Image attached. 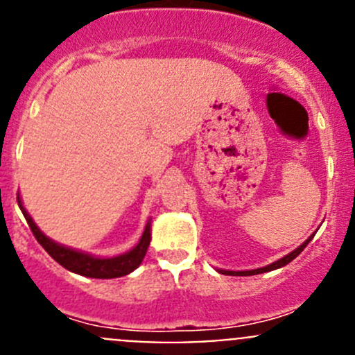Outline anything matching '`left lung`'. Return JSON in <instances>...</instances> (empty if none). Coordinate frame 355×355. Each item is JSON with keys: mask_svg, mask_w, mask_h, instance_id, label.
<instances>
[{"mask_svg": "<svg viewBox=\"0 0 355 355\" xmlns=\"http://www.w3.org/2000/svg\"><path fill=\"white\" fill-rule=\"evenodd\" d=\"M311 239H313V235H311V237L307 239V241L304 242L302 245H300V247H297V249L293 250V252H290L288 256L282 257V259L275 261V263H273V264H270V266L257 268V270H250V271H225V270H221V273H223V275H239V277H250V275H259V273H266V271H273V270H278V268L285 266V264H288L290 261H293V259H295V257L299 256L300 252H302V250H304V247H306L307 244H309V242H311Z\"/></svg>", "mask_w": 355, "mask_h": 355, "instance_id": "obj_1", "label": "left lung"}]
</instances>
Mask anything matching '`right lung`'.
<instances>
[{
    "label": "right lung",
    "instance_id": "add662e5",
    "mask_svg": "<svg viewBox=\"0 0 355 355\" xmlns=\"http://www.w3.org/2000/svg\"><path fill=\"white\" fill-rule=\"evenodd\" d=\"M19 200V206L22 209L25 220H27L31 232L34 234L35 241L44 247L46 252L53 257L58 264H62L63 268L68 271H73V273L82 275V277L89 278H118L125 277V275L132 273L135 268H139V264L144 259L146 252H148L149 242H151V223L146 225V230L142 234L139 244L130 250V252H125L121 256L111 257V259H99V257L89 256V254L77 252V250H71L68 247H63L56 242H53L51 239L46 237L44 234H41L35 223L32 221V218L28 216L27 211L24 209L22 202Z\"/></svg>",
    "mask_w": 355,
    "mask_h": 355
}]
</instances>
